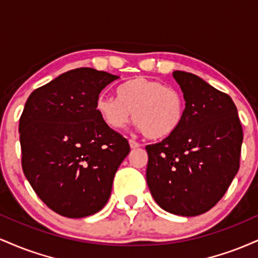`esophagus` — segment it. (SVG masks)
<instances>
[{
  "instance_id": "esophagus-1",
  "label": "esophagus",
  "mask_w": 258,
  "mask_h": 258,
  "mask_svg": "<svg viewBox=\"0 0 258 258\" xmlns=\"http://www.w3.org/2000/svg\"><path fill=\"white\" fill-rule=\"evenodd\" d=\"M128 143H130V147H131L132 149H136V148H139V147H141V144H139L138 142L133 141V139H130Z\"/></svg>"
}]
</instances>
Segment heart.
Segmentation results:
<instances>
[{
    "label": "heart",
    "mask_w": 258,
    "mask_h": 258,
    "mask_svg": "<svg viewBox=\"0 0 258 258\" xmlns=\"http://www.w3.org/2000/svg\"><path fill=\"white\" fill-rule=\"evenodd\" d=\"M99 116L109 127L120 130L132 119L150 139L173 135L184 119L182 94L164 82L136 78L119 88V97L102 96L96 103Z\"/></svg>",
    "instance_id": "1"
}]
</instances>
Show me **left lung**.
I'll use <instances>...</instances> for the list:
<instances>
[{"label": "left lung", "mask_w": 258, "mask_h": 258, "mask_svg": "<svg viewBox=\"0 0 258 258\" xmlns=\"http://www.w3.org/2000/svg\"><path fill=\"white\" fill-rule=\"evenodd\" d=\"M185 100L173 135L146 147L147 183L170 214L193 217L222 199L238 173L242 127L229 96L194 74L173 72Z\"/></svg>", "instance_id": "left-lung-1"}]
</instances>
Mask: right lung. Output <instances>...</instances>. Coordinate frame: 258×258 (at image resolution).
Segmentation results:
<instances>
[{
	"label": "right lung",
	"instance_id": "1",
	"mask_svg": "<svg viewBox=\"0 0 258 258\" xmlns=\"http://www.w3.org/2000/svg\"><path fill=\"white\" fill-rule=\"evenodd\" d=\"M117 79L79 68L35 90L25 103L19 120L23 171L37 197L64 217L100 211L130 153L127 139L96 108L103 88Z\"/></svg>",
	"mask_w": 258,
	"mask_h": 258
}]
</instances>
